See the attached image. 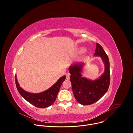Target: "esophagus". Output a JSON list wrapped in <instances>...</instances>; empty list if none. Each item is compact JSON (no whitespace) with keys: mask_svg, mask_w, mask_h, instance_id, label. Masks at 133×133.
I'll return each mask as SVG.
<instances>
[{"mask_svg":"<svg viewBox=\"0 0 133 133\" xmlns=\"http://www.w3.org/2000/svg\"><path fill=\"white\" fill-rule=\"evenodd\" d=\"M70 73H69V72H67V73L66 74V79H69V77H70Z\"/></svg>","mask_w":133,"mask_h":133,"instance_id":"esophagus-1","label":"esophagus"}]
</instances>
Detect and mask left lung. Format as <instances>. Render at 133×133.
I'll return each instance as SVG.
<instances>
[{
	"label": "left lung",
	"instance_id": "8db88e82",
	"mask_svg": "<svg viewBox=\"0 0 133 133\" xmlns=\"http://www.w3.org/2000/svg\"><path fill=\"white\" fill-rule=\"evenodd\" d=\"M94 55L101 57L105 65V72L99 79L92 81L82 77V63L73 65L69 68L73 94L75 99L82 105H88L96 103L104 95L109 86L110 78L108 57L102 46L98 43H96Z\"/></svg>",
	"mask_w": 133,
	"mask_h": 133
}]
</instances>
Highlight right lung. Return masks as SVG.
<instances>
[{
  "label": "right lung",
  "instance_id": "1",
  "mask_svg": "<svg viewBox=\"0 0 133 133\" xmlns=\"http://www.w3.org/2000/svg\"><path fill=\"white\" fill-rule=\"evenodd\" d=\"M65 79L66 76H64L48 90L39 94H32L25 91L19 86L15 76L16 87L21 95L29 103L38 108L48 107L55 102L61 86Z\"/></svg>",
  "mask_w": 133,
  "mask_h": 133
}]
</instances>
